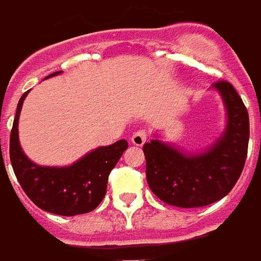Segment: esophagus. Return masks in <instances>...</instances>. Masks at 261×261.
Wrapping results in <instances>:
<instances>
[{"label":"esophagus","instance_id":"esophagus-1","mask_svg":"<svg viewBox=\"0 0 261 261\" xmlns=\"http://www.w3.org/2000/svg\"><path fill=\"white\" fill-rule=\"evenodd\" d=\"M145 142H146V133L143 130H138L131 137V143L135 146H142Z\"/></svg>","mask_w":261,"mask_h":261}]
</instances>
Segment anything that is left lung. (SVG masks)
<instances>
[{
	"instance_id": "8db88e82",
	"label": "left lung",
	"mask_w": 261,
	"mask_h": 261,
	"mask_svg": "<svg viewBox=\"0 0 261 261\" xmlns=\"http://www.w3.org/2000/svg\"><path fill=\"white\" fill-rule=\"evenodd\" d=\"M221 96L225 128L206 149L184 150L165 142L157 133L143 145L146 180L167 204L182 208L203 207L226 196L243 172L249 141V116L243 100L226 81L210 88Z\"/></svg>"
}]
</instances>
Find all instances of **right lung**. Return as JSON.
<instances>
[{"mask_svg": "<svg viewBox=\"0 0 261 261\" xmlns=\"http://www.w3.org/2000/svg\"><path fill=\"white\" fill-rule=\"evenodd\" d=\"M61 73H53L44 80ZM28 93L30 90L18 100L10 133V163L20 186L39 208L53 214L73 217L94 210L107 192L108 174L128 143L120 139L108 146H98L65 167L39 165L28 159L18 139V119Z\"/></svg>", "mask_w": 261, "mask_h": 261, "instance_id": "right-lung-1", "label": "right lung"}]
</instances>
